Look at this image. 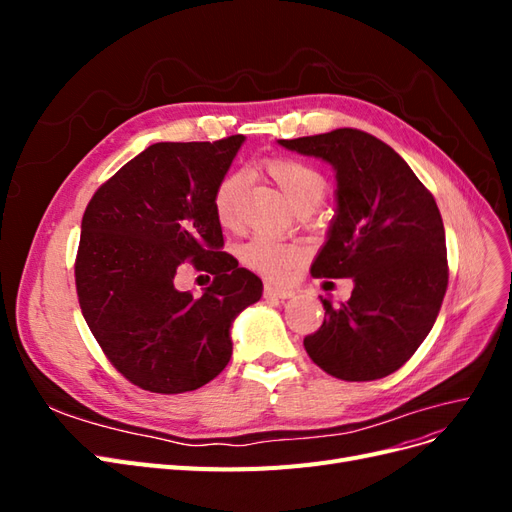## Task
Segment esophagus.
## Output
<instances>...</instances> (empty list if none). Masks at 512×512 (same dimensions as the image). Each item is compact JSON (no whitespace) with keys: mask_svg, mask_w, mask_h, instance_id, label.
Masks as SVG:
<instances>
[{"mask_svg":"<svg viewBox=\"0 0 512 512\" xmlns=\"http://www.w3.org/2000/svg\"><path fill=\"white\" fill-rule=\"evenodd\" d=\"M265 294L267 297H273V299H290L294 297V292L290 288H284V286H277V284H267L265 286Z\"/></svg>","mask_w":512,"mask_h":512,"instance_id":"1","label":"esophagus"}]
</instances>
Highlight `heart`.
<instances>
[{"label": "heart", "mask_w": 512, "mask_h": 512, "mask_svg": "<svg viewBox=\"0 0 512 512\" xmlns=\"http://www.w3.org/2000/svg\"><path fill=\"white\" fill-rule=\"evenodd\" d=\"M267 175L277 183L288 203L299 209L303 205H320V200L327 194V181L305 162L290 158H273L265 162ZM243 179L237 173H228L215 185L213 192V211L215 218L224 228L239 226V200H241ZM303 250L294 243H284L265 235H256L241 247V260L247 267L282 280L299 267Z\"/></svg>", "instance_id": "1"}]
</instances>
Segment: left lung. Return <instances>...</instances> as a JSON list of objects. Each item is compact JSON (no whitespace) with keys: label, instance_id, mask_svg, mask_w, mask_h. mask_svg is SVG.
I'll return each mask as SVG.
<instances>
[{"label":"left lung","instance_id":"obj_1","mask_svg":"<svg viewBox=\"0 0 512 512\" xmlns=\"http://www.w3.org/2000/svg\"><path fill=\"white\" fill-rule=\"evenodd\" d=\"M335 170V215L312 262L316 277H352L350 299L324 305L305 350L327 374L365 382L393 374L425 342L448 284L436 200L406 160L361 130L277 141Z\"/></svg>","mask_w":512,"mask_h":512}]
</instances>
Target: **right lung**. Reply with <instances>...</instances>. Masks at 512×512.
Returning <instances> with one entry per match:
<instances>
[{"mask_svg": "<svg viewBox=\"0 0 512 512\" xmlns=\"http://www.w3.org/2000/svg\"><path fill=\"white\" fill-rule=\"evenodd\" d=\"M245 136L156 143L89 200L76 256L83 316L117 371L151 393L196 391L232 356L230 329L262 282L226 252L215 185ZM190 261L214 275L200 298L174 286Z\"/></svg>", "mask_w": 512, "mask_h": 512, "instance_id": "obj_1", "label": "right lung"}]
</instances>
